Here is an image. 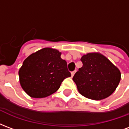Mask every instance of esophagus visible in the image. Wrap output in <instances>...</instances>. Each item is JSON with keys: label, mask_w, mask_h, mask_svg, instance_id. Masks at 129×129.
Listing matches in <instances>:
<instances>
[{"label": "esophagus", "mask_w": 129, "mask_h": 129, "mask_svg": "<svg viewBox=\"0 0 129 129\" xmlns=\"http://www.w3.org/2000/svg\"><path fill=\"white\" fill-rule=\"evenodd\" d=\"M75 73H76V70H74V71H73V72L71 73V75H72V77L74 76V75L75 74Z\"/></svg>", "instance_id": "esophagus-1"}]
</instances>
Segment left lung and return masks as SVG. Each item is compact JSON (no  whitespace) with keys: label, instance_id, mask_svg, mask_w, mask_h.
<instances>
[{"label":"left lung","instance_id":"left-lung-1","mask_svg":"<svg viewBox=\"0 0 129 129\" xmlns=\"http://www.w3.org/2000/svg\"><path fill=\"white\" fill-rule=\"evenodd\" d=\"M83 66L73 77L79 92L86 98L101 100L115 90L121 79L119 69L102 54L93 52L82 56Z\"/></svg>","mask_w":129,"mask_h":129}]
</instances>
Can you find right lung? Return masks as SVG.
Wrapping results in <instances>:
<instances>
[{
	"mask_svg": "<svg viewBox=\"0 0 129 129\" xmlns=\"http://www.w3.org/2000/svg\"><path fill=\"white\" fill-rule=\"evenodd\" d=\"M56 49L43 48L25 59L18 71L22 88L34 98H43L53 94L61 82L71 76L67 62L61 58Z\"/></svg>",
	"mask_w": 129,
	"mask_h": 129,
	"instance_id": "1",
	"label": "right lung"
}]
</instances>
